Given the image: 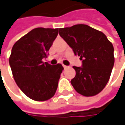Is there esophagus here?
Returning <instances> with one entry per match:
<instances>
[{
    "label": "esophagus",
    "mask_w": 125,
    "mask_h": 125,
    "mask_svg": "<svg viewBox=\"0 0 125 125\" xmlns=\"http://www.w3.org/2000/svg\"><path fill=\"white\" fill-rule=\"evenodd\" d=\"M63 68H64V69H66V68H68V66H65V65H63Z\"/></svg>",
    "instance_id": "obj_1"
}]
</instances>
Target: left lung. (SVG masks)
Instances as JSON below:
<instances>
[{
    "instance_id": "1",
    "label": "left lung",
    "mask_w": 125,
    "mask_h": 125,
    "mask_svg": "<svg viewBox=\"0 0 125 125\" xmlns=\"http://www.w3.org/2000/svg\"><path fill=\"white\" fill-rule=\"evenodd\" d=\"M59 33L83 61L81 67L73 66L76 73L71 83L74 89L85 96L99 94L108 82L114 65L112 43L101 31L86 24L59 29Z\"/></svg>"
}]
</instances>
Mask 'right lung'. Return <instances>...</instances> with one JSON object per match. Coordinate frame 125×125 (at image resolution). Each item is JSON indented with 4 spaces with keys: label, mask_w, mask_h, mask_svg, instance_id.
<instances>
[{
    "label": "right lung",
    "mask_w": 125,
    "mask_h": 125,
    "mask_svg": "<svg viewBox=\"0 0 125 125\" xmlns=\"http://www.w3.org/2000/svg\"><path fill=\"white\" fill-rule=\"evenodd\" d=\"M59 29L36 28L17 41L9 58L14 79L28 97L37 101L51 99L63 70L62 65H50L42 59L58 35Z\"/></svg>",
    "instance_id": "1"
}]
</instances>
